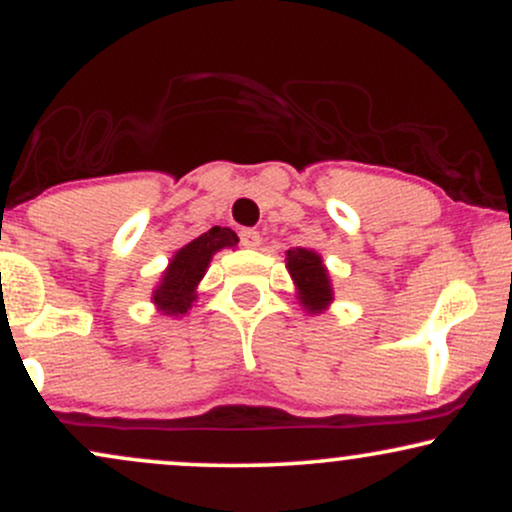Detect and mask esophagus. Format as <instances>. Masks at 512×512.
Instances as JSON below:
<instances>
[{"instance_id": "obj_1", "label": "esophagus", "mask_w": 512, "mask_h": 512, "mask_svg": "<svg viewBox=\"0 0 512 512\" xmlns=\"http://www.w3.org/2000/svg\"><path fill=\"white\" fill-rule=\"evenodd\" d=\"M240 243H243L245 248H257V245H260V231H255V228H243V231H240Z\"/></svg>"}]
</instances>
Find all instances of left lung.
I'll return each instance as SVG.
<instances>
[{"label":"left lung","mask_w":512,"mask_h":512,"mask_svg":"<svg viewBox=\"0 0 512 512\" xmlns=\"http://www.w3.org/2000/svg\"><path fill=\"white\" fill-rule=\"evenodd\" d=\"M286 267H289V274L296 281L298 291H301V303L310 313L322 310L332 301L330 276H327L325 264H322L317 252L303 248L289 250L286 252Z\"/></svg>","instance_id":"8db88e82"}]
</instances>
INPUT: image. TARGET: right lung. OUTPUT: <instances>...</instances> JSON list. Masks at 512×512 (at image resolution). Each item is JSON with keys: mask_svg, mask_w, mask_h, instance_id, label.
Segmentation results:
<instances>
[{"mask_svg": "<svg viewBox=\"0 0 512 512\" xmlns=\"http://www.w3.org/2000/svg\"><path fill=\"white\" fill-rule=\"evenodd\" d=\"M236 243L238 236L231 228L214 226L180 248L170 260L161 286L154 291V303L168 315L187 313V308L195 301V286L207 272L211 255L221 248H233Z\"/></svg>", "mask_w": 512, "mask_h": 512, "instance_id": "add662e5", "label": "right lung"}]
</instances>
